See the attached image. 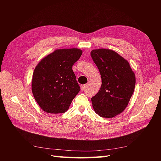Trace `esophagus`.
Segmentation results:
<instances>
[{"label":"esophagus","mask_w":161,"mask_h":161,"mask_svg":"<svg viewBox=\"0 0 161 161\" xmlns=\"http://www.w3.org/2000/svg\"><path fill=\"white\" fill-rule=\"evenodd\" d=\"M86 87V85H82L80 86V89L81 91H85Z\"/></svg>","instance_id":"obj_1"}]
</instances>
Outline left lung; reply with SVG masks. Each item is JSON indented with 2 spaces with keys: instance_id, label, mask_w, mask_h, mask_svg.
Returning <instances> with one entry per match:
<instances>
[{
  "instance_id": "1",
  "label": "left lung",
  "mask_w": 161,
  "mask_h": 161,
  "mask_svg": "<svg viewBox=\"0 0 161 161\" xmlns=\"http://www.w3.org/2000/svg\"><path fill=\"white\" fill-rule=\"evenodd\" d=\"M91 56L102 80L99 92L91 98L92 108L102 118H114L129 103L135 88V75L129 62L114 50H93Z\"/></svg>"
}]
</instances>
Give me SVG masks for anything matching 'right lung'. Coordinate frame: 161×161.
Masks as SVG:
<instances>
[{
    "mask_svg": "<svg viewBox=\"0 0 161 161\" xmlns=\"http://www.w3.org/2000/svg\"><path fill=\"white\" fill-rule=\"evenodd\" d=\"M82 53L77 48L56 50L36 66L31 90L37 104L46 113H64L80 91L72 68Z\"/></svg>",
    "mask_w": 161,
    "mask_h": 161,
    "instance_id": "obj_1",
    "label": "right lung"
}]
</instances>
